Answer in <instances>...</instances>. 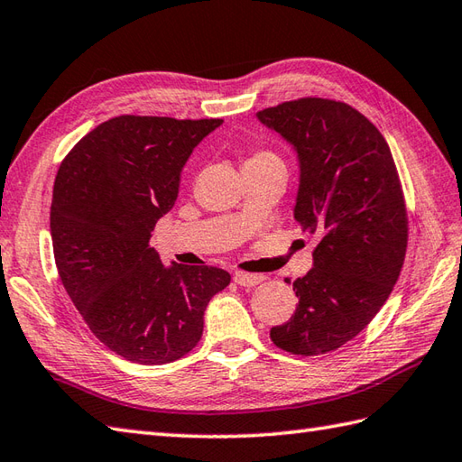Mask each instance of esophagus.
<instances>
[{
    "label": "esophagus",
    "mask_w": 462,
    "mask_h": 462,
    "mask_svg": "<svg viewBox=\"0 0 462 462\" xmlns=\"http://www.w3.org/2000/svg\"><path fill=\"white\" fill-rule=\"evenodd\" d=\"M233 281L239 286H247V289H253V286H257L259 282L264 281V276L263 274H249V273H235Z\"/></svg>",
    "instance_id": "obj_1"
}]
</instances>
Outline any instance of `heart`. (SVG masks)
<instances>
[{
  "mask_svg": "<svg viewBox=\"0 0 462 462\" xmlns=\"http://www.w3.org/2000/svg\"><path fill=\"white\" fill-rule=\"evenodd\" d=\"M269 160H279V158H276L271 152H254L245 163H257V162H269Z\"/></svg>",
  "mask_w": 462,
  "mask_h": 462,
  "instance_id": "heart-1",
  "label": "heart"
}]
</instances>
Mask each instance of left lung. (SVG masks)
<instances>
[{
    "mask_svg": "<svg viewBox=\"0 0 462 462\" xmlns=\"http://www.w3.org/2000/svg\"><path fill=\"white\" fill-rule=\"evenodd\" d=\"M299 160L294 219L316 241L312 269L292 282L299 304L271 340L296 356L350 342L392 294L407 249L395 162L379 130L344 102L300 98L257 112Z\"/></svg>",
    "mask_w": 462,
    "mask_h": 462,
    "instance_id": "8db88e82",
    "label": "left lung"
}]
</instances>
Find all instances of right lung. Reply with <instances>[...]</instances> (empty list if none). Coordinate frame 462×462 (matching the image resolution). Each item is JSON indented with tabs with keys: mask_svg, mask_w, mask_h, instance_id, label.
<instances>
[{
	"mask_svg": "<svg viewBox=\"0 0 462 462\" xmlns=\"http://www.w3.org/2000/svg\"><path fill=\"white\" fill-rule=\"evenodd\" d=\"M221 125L116 116L79 140L57 171L51 239L60 282L90 332L128 362L160 365L191 352L209 300L231 282L217 266H166L150 247L193 148Z\"/></svg>",
	"mask_w": 462,
	"mask_h": 462,
	"instance_id": "add662e5",
	"label": "right lung"
}]
</instances>
